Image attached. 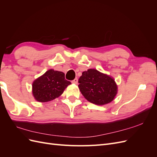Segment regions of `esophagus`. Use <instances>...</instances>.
Here are the masks:
<instances>
[{
  "mask_svg": "<svg viewBox=\"0 0 157 157\" xmlns=\"http://www.w3.org/2000/svg\"><path fill=\"white\" fill-rule=\"evenodd\" d=\"M72 82L73 84H77L78 83V79L77 78H75L73 80H72Z\"/></svg>",
  "mask_w": 157,
  "mask_h": 157,
  "instance_id": "34e87169",
  "label": "esophagus"
}]
</instances>
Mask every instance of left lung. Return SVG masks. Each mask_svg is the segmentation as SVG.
Wrapping results in <instances>:
<instances>
[{
	"label": "left lung",
	"mask_w": 157,
	"mask_h": 157,
	"mask_svg": "<svg viewBox=\"0 0 157 157\" xmlns=\"http://www.w3.org/2000/svg\"><path fill=\"white\" fill-rule=\"evenodd\" d=\"M78 83V88L83 96L95 105H103L111 103L118 92L115 79L94 69L84 71Z\"/></svg>",
	"instance_id": "1"
}]
</instances>
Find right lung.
<instances>
[{
	"label": "right lung",
	"instance_id": "right-lung-1",
	"mask_svg": "<svg viewBox=\"0 0 157 157\" xmlns=\"http://www.w3.org/2000/svg\"><path fill=\"white\" fill-rule=\"evenodd\" d=\"M71 84L63 72L50 69L33 81V96L39 102L50 101L59 97Z\"/></svg>",
	"mask_w": 157,
	"mask_h": 157
}]
</instances>
